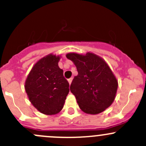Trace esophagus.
<instances>
[{"instance_id":"1","label":"esophagus","mask_w":146,"mask_h":146,"mask_svg":"<svg viewBox=\"0 0 146 146\" xmlns=\"http://www.w3.org/2000/svg\"><path fill=\"white\" fill-rule=\"evenodd\" d=\"M72 80H73V78H69L68 80V82H69V84H71V82H72Z\"/></svg>"}]
</instances>
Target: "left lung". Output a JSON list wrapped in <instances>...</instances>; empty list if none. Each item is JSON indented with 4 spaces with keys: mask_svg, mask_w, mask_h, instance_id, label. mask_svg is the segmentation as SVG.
Returning <instances> with one entry per match:
<instances>
[{
    "mask_svg": "<svg viewBox=\"0 0 146 146\" xmlns=\"http://www.w3.org/2000/svg\"><path fill=\"white\" fill-rule=\"evenodd\" d=\"M67 58L73 61L78 70L70 85L82 111L97 114L108 108L114 100L118 82L107 63L95 54L70 53Z\"/></svg>",
    "mask_w": 146,
    "mask_h": 146,
    "instance_id": "left-lung-1",
    "label": "left lung"
}]
</instances>
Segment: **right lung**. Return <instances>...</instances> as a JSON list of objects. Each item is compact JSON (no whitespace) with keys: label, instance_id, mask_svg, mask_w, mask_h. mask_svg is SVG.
Returning a JSON list of instances; mask_svg holds the SVG:
<instances>
[{"label":"right lung","instance_id":"obj_1","mask_svg":"<svg viewBox=\"0 0 146 146\" xmlns=\"http://www.w3.org/2000/svg\"><path fill=\"white\" fill-rule=\"evenodd\" d=\"M60 57L49 54L39 60L31 70L25 82L29 101L40 112L52 115L64 107L69 92V83L58 67Z\"/></svg>","mask_w":146,"mask_h":146}]
</instances>
